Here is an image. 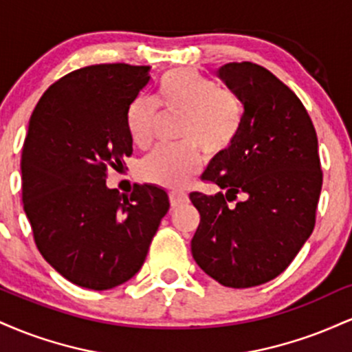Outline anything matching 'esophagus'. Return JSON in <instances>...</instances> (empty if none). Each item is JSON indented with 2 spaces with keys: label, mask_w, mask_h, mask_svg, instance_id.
<instances>
[{
  "label": "esophagus",
  "mask_w": 352,
  "mask_h": 352,
  "mask_svg": "<svg viewBox=\"0 0 352 352\" xmlns=\"http://www.w3.org/2000/svg\"><path fill=\"white\" fill-rule=\"evenodd\" d=\"M187 200H188L187 193H184V192H170V205H172V208L180 207V205L185 204V201H187Z\"/></svg>",
  "instance_id": "obj_1"
}]
</instances>
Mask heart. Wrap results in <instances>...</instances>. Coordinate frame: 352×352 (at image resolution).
I'll return each instance as SVG.
<instances>
[{"label": "heart", "instance_id": "b5f03b06", "mask_svg": "<svg viewBox=\"0 0 352 352\" xmlns=\"http://www.w3.org/2000/svg\"><path fill=\"white\" fill-rule=\"evenodd\" d=\"M159 104L167 114L184 116L175 147H160L140 164V177L168 188H184L208 159L227 153L245 122V106L230 89L193 69L168 71L160 80ZM155 99L140 96L127 112L129 134L137 147H151L160 122Z\"/></svg>", "mask_w": 352, "mask_h": 352}]
</instances>
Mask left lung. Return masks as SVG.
I'll list each match as a JSON object with an SVG mask.
<instances>
[{"instance_id": "8db88e82", "label": "left lung", "mask_w": 352, "mask_h": 352, "mask_svg": "<svg viewBox=\"0 0 352 352\" xmlns=\"http://www.w3.org/2000/svg\"><path fill=\"white\" fill-rule=\"evenodd\" d=\"M245 106L236 142L204 179L225 193H190L200 212L192 254L228 288H252L281 274L313 233L322 185L318 137L298 96L254 63L217 71ZM245 195L233 209L228 201Z\"/></svg>"}]
</instances>
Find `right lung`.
I'll return each mask as SVG.
<instances>
[{"mask_svg":"<svg viewBox=\"0 0 352 352\" xmlns=\"http://www.w3.org/2000/svg\"><path fill=\"white\" fill-rule=\"evenodd\" d=\"M148 66L96 64L50 86L33 111L21 153L23 207L44 260L82 288L111 289L144 265L168 212L153 185L107 188V168L132 155L127 112Z\"/></svg>","mask_w":352,"mask_h":352,"instance_id":"right-lung-1","label":"right lung"}]
</instances>
